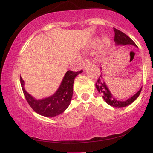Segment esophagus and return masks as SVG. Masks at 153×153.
I'll return each instance as SVG.
<instances>
[{"mask_svg":"<svg viewBox=\"0 0 153 153\" xmlns=\"http://www.w3.org/2000/svg\"><path fill=\"white\" fill-rule=\"evenodd\" d=\"M89 64H90L89 60H88V59H85V60L83 61V62H82V68H83V69L84 70L86 69V68Z\"/></svg>","mask_w":153,"mask_h":153,"instance_id":"obj_1","label":"esophagus"}]
</instances>
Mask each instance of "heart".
I'll return each instance as SVG.
<instances>
[{
  "instance_id": "1",
  "label": "heart",
  "mask_w": 153,
  "mask_h": 153,
  "mask_svg": "<svg viewBox=\"0 0 153 153\" xmlns=\"http://www.w3.org/2000/svg\"><path fill=\"white\" fill-rule=\"evenodd\" d=\"M98 41V38H94L93 39L92 42H91V45H94L96 43V42ZM111 38L107 35H105L103 36L101 39L100 40L99 47H98V52L100 54H104L108 51V48H109L111 46Z\"/></svg>"
}]
</instances>
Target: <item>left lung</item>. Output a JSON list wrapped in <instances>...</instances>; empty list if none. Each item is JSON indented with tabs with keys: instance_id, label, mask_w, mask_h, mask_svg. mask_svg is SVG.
<instances>
[{
	"instance_id": "1",
	"label": "left lung",
	"mask_w": 153,
	"mask_h": 153,
	"mask_svg": "<svg viewBox=\"0 0 153 153\" xmlns=\"http://www.w3.org/2000/svg\"><path fill=\"white\" fill-rule=\"evenodd\" d=\"M114 41L115 44L117 46H119V45H130L132 46L137 47L136 44L131 40L130 37L126 35L124 33L122 32L121 31L118 30V29L114 28ZM101 78L98 79L97 82L96 83V88L97 89L98 91L100 94H102L103 99L105 101V102L108 103V105L112 107H114V108H122V107H126L129 105H130L131 103H133L134 101L138 98V96H140V92H141L142 87L140 88V89L139 90L136 94L133 95L132 96H131L129 99L124 100V101H120L118 100L117 98H115L113 96L109 88L107 86L106 82H105L104 79H103V75L101 73V75H100Z\"/></svg>"
}]
</instances>
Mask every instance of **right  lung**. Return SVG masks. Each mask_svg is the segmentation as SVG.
<instances>
[{
  "label": "right lung",
  "mask_w": 153,
  "mask_h": 153,
  "mask_svg": "<svg viewBox=\"0 0 153 153\" xmlns=\"http://www.w3.org/2000/svg\"><path fill=\"white\" fill-rule=\"evenodd\" d=\"M82 72V71L79 72L67 71L55 93L48 97L41 99H36L26 91L24 80L20 77L21 85L26 101L35 112L44 117H54L61 114L68 108L71 103L75 78Z\"/></svg>",
  "instance_id": "1"
}]
</instances>
